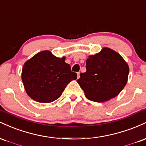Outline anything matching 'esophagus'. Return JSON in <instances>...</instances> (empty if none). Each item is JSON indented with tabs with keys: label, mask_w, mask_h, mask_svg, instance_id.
<instances>
[{
	"label": "esophagus",
	"mask_w": 146,
	"mask_h": 146,
	"mask_svg": "<svg viewBox=\"0 0 146 146\" xmlns=\"http://www.w3.org/2000/svg\"><path fill=\"white\" fill-rule=\"evenodd\" d=\"M80 72H78V79L80 78Z\"/></svg>",
	"instance_id": "esophagus-1"
}]
</instances>
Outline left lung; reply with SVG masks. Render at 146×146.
Masks as SVG:
<instances>
[{
  "instance_id": "obj_1",
  "label": "left lung",
  "mask_w": 146,
  "mask_h": 146,
  "mask_svg": "<svg viewBox=\"0 0 146 146\" xmlns=\"http://www.w3.org/2000/svg\"><path fill=\"white\" fill-rule=\"evenodd\" d=\"M86 67V71L80 73L77 82L91 101L104 102L115 98L128 81V64L111 48L104 47L88 56Z\"/></svg>"
}]
</instances>
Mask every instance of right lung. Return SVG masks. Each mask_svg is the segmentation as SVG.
Masks as SVG:
<instances>
[{
    "label": "right lung",
    "instance_id": "right-lung-1",
    "mask_svg": "<svg viewBox=\"0 0 146 146\" xmlns=\"http://www.w3.org/2000/svg\"><path fill=\"white\" fill-rule=\"evenodd\" d=\"M77 73L62 58L53 56L49 51H42L24 64L22 80L27 95L35 101L49 103L58 99Z\"/></svg>",
    "mask_w": 146,
    "mask_h": 146
}]
</instances>
